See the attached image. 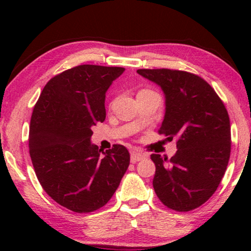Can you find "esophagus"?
I'll return each instance as SVG.
<instances>
[{
	"label": "esophagus",
	"mask_w": 251,
	"mask_h": 251,
	"mask_svg": "<svg viewBox=\"0 0 251 251\" xmlns=\"http://www.w3.org/2000/svg\"><path fill=\"white\" fill-rule=\"evenodd\" d=\"M144 157H145V155H144V154H142V153L132 152L131 156H130V161H131L132 163H136V162H138V161L143 160Z\"/></svg>",
	"instance_id": "esophagus-1"
}]
</instances>
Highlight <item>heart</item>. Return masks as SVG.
Listing matches in <instances>:
<instances>
[{
  "label": "heart",
  "mask_w": 251,
  "mask_h": 251,
  "mask_svg": "<svg viewBox=\"0 0 251 251\" xmlns=\"http://www.w3.org/2000/svg\"><path fill=\"white\" fill-rule=\"evenodd\" d=\"M142 91H149V90H142Z\"/></svg>",
  "instance_id": "1"
}]
</instances>
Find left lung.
Returning a JSON list of instances; mask_svg holds the SVG:
<instances>
[{
	"mask_svg": "<svg viewBox=\"0 0 251 251\" xmlns=\"http://www.w3.org/2000/svg\"><path fill=\"white\" fill-rule=\"evenodd\" d=\"M162 89L166 113L160 133L177 138V152L168 160L152 154L154 191L164 205L190 211L217 190L231 154V125L222 99L211 85L184 71L138 70Z\"/></svg>",
	"mask_w": 251,
	"mask_h": 251,
	"instance_id": "1",
	"label": "left lung"
}]
</instances>
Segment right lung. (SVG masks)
<instances>
[{"label": "right lung", "mask_w": 251, "mask_h": 251, "mask_svg": "<svg viewBox=\"0 0 251 251\" xmlns=\"http://www.w3.org/2000/svg\"><path fill=\"white\" fill-rule=\"evenodd\" d=\"M123 72L73 67L51 78L34 106L28 146L36 177L52 200L74 212L104 207L129 167L123 145L104 153L90 142L91 126L105 121L106 91Z\"/></svg>", "instance_id": "right-lung-1"}]
</instances>
